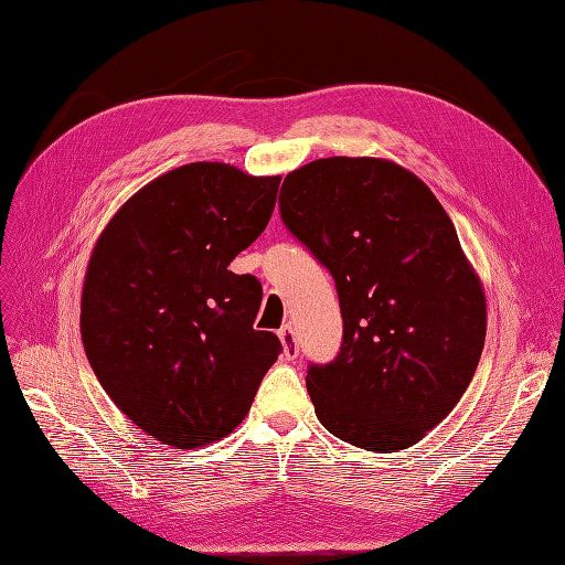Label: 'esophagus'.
<instances>
[{
	"mask_svg": "<svg viewBox=\"0 0 565 565\" xmlns=\"http://www.w3.org/2000/svg\"><path fill=\"white\" fill-rule=\"evenodd\" d=\"M280 341H282V355L287 358V361H295V358L299 355V344H297V334L292 330V324H285V328L278 332Z\"/></svg>",
	"mask_w": 565,
	"mask_h": 565,
	"instance_id": "34e87169",
	"label": "esophagus"
}]
</instances>
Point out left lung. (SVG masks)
<instances>
[{
    "label": "left lung",
    "instance_id": "obj_1",
    "mask_svg": "<svg viewBox=\"0 0 565 565\" xmlns=\"http://www.w3.org/2000/svg\"><path fill=\"white\" fill-rule=\"evenodd\" d=\"M280 218L332 273L344 337L309 365L320 424L372 452L415 446L467 391L486 341V295L429 185L377 158L289 172Z\"/></svg>",
    "mask_w": 565,
    "mask_h": 565
}]
</instances>
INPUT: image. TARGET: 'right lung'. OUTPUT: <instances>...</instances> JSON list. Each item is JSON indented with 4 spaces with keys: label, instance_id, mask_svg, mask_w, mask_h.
Instances as JSON below:
<instances>
[{
    "label": "right lung",
    "instance_id": "1",
    "mask_svg": "<svg viewBox=\"0 0 565 565\" xmlns=\"http://www.w3.org/2000/svg\"><path fill=\"white\" fill-rule=\"evenodd\" d=\"M280 177L224 162L172 169L100 233L82 289V341L113 403L164 446L228 436L282 351L254 330L262 282L231 262L268 226Z\"/></svg>",
    "mask_w": 565,
    "mask_h": 565
}]
</instances>
